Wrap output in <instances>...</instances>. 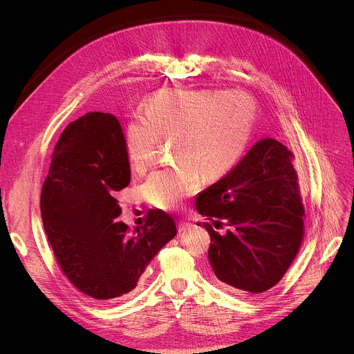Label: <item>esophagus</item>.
Returning <instances> with one entry per match:
<instances>
[{"mask_svg": "<svg viewBox=\"0 0 354 354\" xmlns=\"http://www.w3.org/2000/svg\"><path fill=\"white\" fill-rule=\"evenodd\" d=\"M190 225H193L192 223H189V221H185V220H178V223H177V230H178V233H183V232H185L187 228H189Z\"/></svg>", "mask_w": 354, "mask_h": 354, "instance_id": "esophagus-1", "label": "esophagus"}]
</instances>
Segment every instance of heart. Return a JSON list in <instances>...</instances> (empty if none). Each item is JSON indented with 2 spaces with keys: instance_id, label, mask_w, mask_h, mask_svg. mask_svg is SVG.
<instances>
[{
  "instance_id": "b5f03b06",
  "label": "heart",
  "mask_w": 354,
  "mask_h": 354,
  "mask_svg": "<svg viewBox=\"0 0 354 354\" xmlns=\"http://www.w3.org/2000/svg\"><path fill=\"white\" fill-rule=\"evenodd\" d=\"M254 126V104L241 91L165 88L153 93L126 129L131 169L149 171L162 141H173V167L156 171L144 184V197L157 209L173 210L196 194L201 174L217 180L243 156Z\"/></svg>"
}]
</instances>
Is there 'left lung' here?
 Masks as SVG:
<instances>
[{
	"instance_id": "1",
	"label": "left lung",
	"mask_w": 354,
	"mask_h": 354,
	"mask_svg": "<svg viewBox=\"0 0 354 354\" xmlns=\"http://www.w3.org/2000/svg\"><path fill=\"white\" fill-rule=\"evenodd\" d=\"M293 161L286 145L264 138L197 197V212L214 223H197L210 234L212 270L228 292L264 293L300 252L304 205ZM223 225L225 235L216 232Z\"/></svg>"
}]
</instances>
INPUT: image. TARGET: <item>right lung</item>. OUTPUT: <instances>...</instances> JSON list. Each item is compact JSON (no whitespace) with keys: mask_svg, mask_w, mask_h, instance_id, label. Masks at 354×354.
I'll use <instances>...</instances> for the list:
<instances>
[{"mask_svg":"<svg viewBox=\"0 0 354 354\" xmlns=\"http://www.w3.org/2000/svg\"><path fill=\"white\" fill-rule=\"evenodd\" d=\"M130 178L126 140L111 114L87 113L55 142L41 217L61 272L95 300L130 293L177 233L173 217L161 210H150L137 233L118 221L115 196Z\"/></svg>","mask_w":354,"mask_h":354,"instance_id":"obj_1","label":"right lung"}]
</instances>
